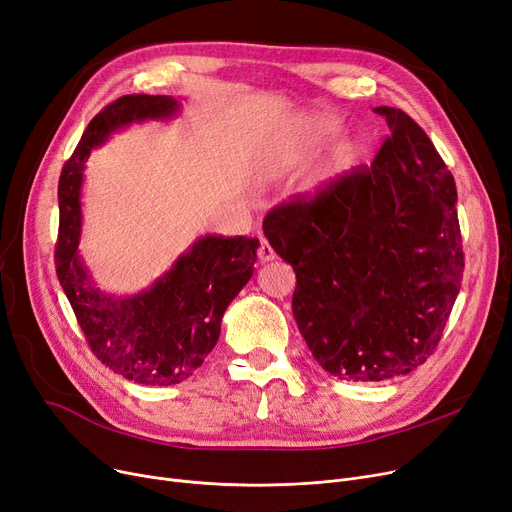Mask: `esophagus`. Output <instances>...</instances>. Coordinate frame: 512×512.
Listing matches in <instances>:
<instances>
[{"instance_id":"esophagus-1","label":"esophagus","mask_w":512,"mask_h":512,"mask_svg":"<svg viewBox=\"0 0 512 512\" xmlns=\"http://www.w3.org/2000/svg\"><path fill=\"white\" fill-rule=\"evenodd\" d=\"M257 257H259L261 263L274 261V259H276V251L272 249V245H270V242H267L265 238H261V245H259V249H257Z\"/></svg>"}]
</instances>
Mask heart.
Returning <instances> with one entry per match:
<instances>
[{
	"label": "heart",
	"mask_w": 512,
	"mask_h": 512,
	"mask_svg": "<svg viewBox=\"0 0 512 512\" xmlns=\"http://www.w3.org/2000/svg\"><path fill=\"white\" fill-rule=\"evenodd\" d=\"M326 134H328V124H326L324 120H311V122L303 128V132H301V141L311 147V145H317L321 139H324ZM357 159H359V151H357L355 147H348V149L342 153L340 164H342L344 168H348V166H353Z\"/></svg>",
	"instance_id": "1"
}]
</instances>
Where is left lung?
<instances>
[{
    "label": "left lung",
    "mask_w": 512,
    "mask_h": 512,
    "mask_svg": "<svg viewBox=\"0 0 512 512\" xmlns=\"http://www.w3.org/2000/svg\"><path fill=\"white\" fill-rule=\"evenodd\" d=\"M392 134L371 168L272 209L263 234L292 265V313L315 361L346 382L411 373L434 353L465 255L456 184L423 128L375 107Z\"/></svg>",
    "instance_id": "1"
}]
</instances>
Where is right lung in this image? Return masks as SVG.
<instances>
[{
	"mask_svg": "<svg viewBox=\"0 0 512 512\" xmlns=\"http://www.w3.org/2000/svg\"><path fill=\"white\" fill-rule=\"evenodd\" d=\"M170 95H124L99 112L62 168L56 272L95 357L122 378L145 386L180 384L203 365L220 338L222 317L251 276L259 240L201 236L170 270L137 294L101 290L78 255L85 161L110 134L132 122L170 120Z\"/></svg>",
	"mask_w": 512,
	"mask_h": 512,
	"instance_id": "1",
	"label": "right lung"
}]
</instances>
